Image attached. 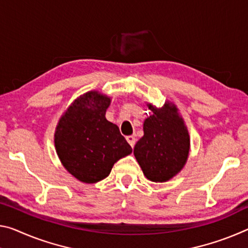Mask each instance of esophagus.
<instances>
[{
  "label": "esophagus",
  "instance_id": "34e87169",
  "mask_svg": "<svg viewBox=\"0 0 248 248\" xmlns=\"http://www.w3.org/2000/svg\"><path fill=\"white\" fill-rule=\"evenodd\" d=\"M125 139H127L129 144H130L132 148L135 147V144H136V137H135V136H128Z\"/></svg>",
  "mask_w": 248,
  "mask_h": 248
}]
</instances>
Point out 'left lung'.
Masks as SVG:
<instances>
[{
	"instance_id": "obj_1",
	"label": "left lung",
	"mask_w": 248,
	"mask_h": 248,
	"mask_svg": "<svg viewBox=\"0 0 248 248\" xmlns=\"http://www.w3.org/2000/svg\"><path fill=\"white\" fill-rule=\"evenodd\" d=\"M152 115L143 123L144 135L135 145V156L147 179L166 182L178 174L190 151V137L175 106L149 105Z\"/></svg>"
}]
</instances>
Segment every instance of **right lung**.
Returning <instances> with one entry per match:
<instances>
[{
  "mask_svg": "<svg viewBox=\"0 0 248 248\" xmlns=\"http://www.w3.org/2000/svg\"><path fill=\"white\" fill-rule=\"evenodd\" d=\"M110 98L89 92L74 101L55 132V147L62 166L85 183L107 178L118 160L132 149L119 128L106 119Z\"/></svg>",
  "mask_w": 248,
  "mask_h": 248,
  "instance_id": "obj_1",
  "label": "right lung"
}]
</instances>
